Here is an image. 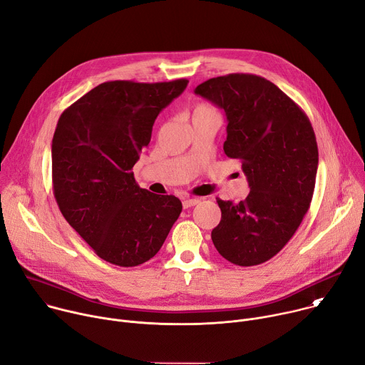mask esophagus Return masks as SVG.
<instances>
[{"mask_svg": "<svg viewBox=\"0 0 365 365\" xmlns=\"http://www.w3.org/2000/svg\"><path fill=\"white\" fill-rule=\"evenodd\" d=\"M200 202V199L197 197H183L182 199V203H183V207H190V206H195Z\"/></svg>", "mask_w": 365, "mask_h": 365, "instance_id": "obj_1", "label": "esophagus"}]
</instances>
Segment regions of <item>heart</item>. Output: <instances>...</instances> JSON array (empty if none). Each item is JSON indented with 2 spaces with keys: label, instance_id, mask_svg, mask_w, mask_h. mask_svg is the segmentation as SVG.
I'll return each mask as SVG.
<instances>
[{
  "label": "heart",
  "instance_id": "heart-1",
  "mask_svg": "<svg viewBox=\"0 0 365 365\" xmlns=\"http://www.w3.org/2000/svg\"><path fill=\"white\" fill-rule=\"evenodd\" d=\"M195 111H211V110H207L206 107H197Z\"/></svg>",
  "mask_w": 365,
  "mask_h": 365
}]
</instances>
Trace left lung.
<instances>
[{
	"instance_id": "8db88e82",
	"label": "left lung",
	"mask_w": 365,
	"mask_h": 365,
	"mask_svg": "<svg viewBox=\"0 0 365 365\" xmlns=\"http://www.w3.org/2000/svg\"><path fill=\"white\" fill-rule=\"evenodd\" d=\"M224 111V151L240 159L250 192L217 199L221 222L211 238L237 266L274 257L299 228L317 180L318 145L304 113L274 83L255 75L207 79L193 91Z\"/></svg>"
}]
</instances>
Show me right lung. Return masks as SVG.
Wrapping results in <instances>:
<instances>
[{"instance_id":"obj_1","label":"right lung","mask_w":365,"mask_h":365,"mask_svg":"<svg viewBox=\"0 0 365 365\" xmlns=\"http://www.w3.org/2000/svg\"><path fill=\"white\" fill-rule=\"evenodd\" d=\"M187 83L106 82L59 118L51 141L55 197L69 225L108 263L148 262L182 212L176 196L141 189L131 169L155 118Z\"/></svg>"}]
</instances>
